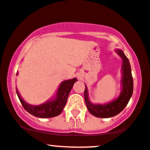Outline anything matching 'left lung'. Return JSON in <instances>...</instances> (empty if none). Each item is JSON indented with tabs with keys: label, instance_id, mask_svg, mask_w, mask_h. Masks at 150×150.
I'll return each instance as SVG.
<instances>
[{
	"label": "left lung",
	"instance_id": "obj_1",
	"mask_svg": "<svg viewBox=\"0 0 150 150\" xmlns=\"http://www.w3.org/2000/svg\"><path fill=\"white\" fill-rule=\"evenodd\" d=\"M116 53L123 60L122 64V91L119 97L110 103L102 104H93L89 100L88 88L86 86L84 92L85 102L89 112L98 118H110L119 114L128 104L133 93V78L132 75L130 63L128 58L121 50H116Z\"/></svg>",
	"mask_w": 150,
	"mask_h": 150
}]
</instances>
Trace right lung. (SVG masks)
I'll return each mask as SVG.
<instances>
[{
  "mask_svg": "<svg viewBox=\"0 0 150 150\" xmlns=\"http://www.w3.org/2000/svg\"><path fill=\"white\" fill-rule=\"evenodd\" d=\"M18 74V72H17ZM76 78L64 80L59 86L57 92L56 97L53 100L39 105H29L21 97L16 89V93L23 107L26 111L33 116L39 118H52L58 116L62 113L67 103V98L73 85L77 81Z\"/></svg>",
  "mask_w": 150,
  "mask_h": 150,
  "instance_id": "add662e5",
  "label": "right lung"
}]
</instances>
